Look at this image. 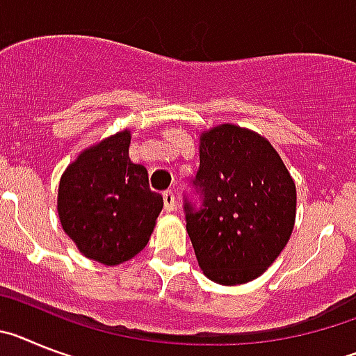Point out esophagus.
I'll return each mask as SVG.
<instances>
[{
    "label": "esophagus",
    "instance_id": "obj_1",
    "mask_svg": "<svg viewBox=\"0 0 356 356\" xmlns=\"http://www.w3.org/2000/svg\"><path fill=\"white\" fill-rule=\"evenodd\" d=\"M163 200H165V211L172 213L175 209V195L174 191H165L163 193Z\"/></svg>",
    "mask_w": 356,
    "mask_h": 356
}]
</instances>
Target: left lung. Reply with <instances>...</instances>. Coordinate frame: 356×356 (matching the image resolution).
<instances>
[{
    "label": "left lung",
    "instance_id": "obj_1",
    "mask_svg": "<svg viewBox=\"0 0 356 356\" xmlns=\"http://www.w3.org/2000/svg\"><path fill=\"white\" fill-rule=\"evenodd\" d=\"M199 157L202 208L184 206L191 245L209 280L243 285L261 276L289 243L296 182L267 138L233 123L204 131Z\"/></svg>",
    "mask_w": 356,
    "mask_h": 356
}]
</instances>
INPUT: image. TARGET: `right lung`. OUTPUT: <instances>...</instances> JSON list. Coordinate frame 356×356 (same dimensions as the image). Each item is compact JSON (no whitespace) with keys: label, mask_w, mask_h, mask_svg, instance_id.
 Instances as JSON below:
<instances>
[{"label":"right lung","mask_w":356,"mask_h":356,"mask_svg":"<svg viewBox=\"0 0 356 356\" xmlns=\"http://www.w3.org/2000/svg\"><path fill=\"white\" fill-rule=\"evenodd\" d=\"M131 131L105 138L76 156L58 182L57 213L64 233L86 258L114 267L150 240L163 197L148 172L129 157Z\"/></svg>","instance_id":"1"}]
</instances>
